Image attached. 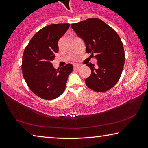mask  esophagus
Masks as SVG:
<instances>
[{
  "instance_id": "34e87169",
  "label": "esophagus",
  "mask_w": 148,
  "mask_h": 148,
  "mask_svg": "<svg viewBox=\"0 0 148 148\" xmlns=\"http://www.w3.org/2000/svg\"><path fill=\"white\" fill-rule=\"evenodd\" d=\"M79 68H80V65H79V64H74V69H78Z\"/></svg>"
}]
</instances>
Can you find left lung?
<instances>
[{
	"mask_svg": "<svg viewBox=\"0 0 148 148\" xmlns=\"http://www.w3.org/2000/svg\"><path fill=\"white\" fill-rule=\"evenodd\" d=\"M77 36L84 40L86 52L95 54L97 66L87 64L91 74L85 79L87 86L95 92H105L119 81L125 63V51L121 38L102 20L87 19L71 24Z\"/></svg>",
	"mask_w": 148,
	"mask_h": 148,
	"instance_id": "left-lung-1",
	"label": "left lung"
}]
</instances>
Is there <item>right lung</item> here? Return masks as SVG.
Instances as JSON below:
<instances>
[{"instance_id":"obj_1","label":"right lung","mask_w":148,"mask_h":148,"mask_svg":"<svg viewBox=\"0 0 148 148\" xmlns=\"http://www.w3.org/2000/svg\"><path fill=\"white\" fill-rule=\"evenodd\" d=\"M70 27L69 23L51 24L34 35L25 49L21 70L29 88L40 98L53 100L64 91L71 64L56 69L52 65L59 51V40Z\"/></svg>"}]
</instances>
